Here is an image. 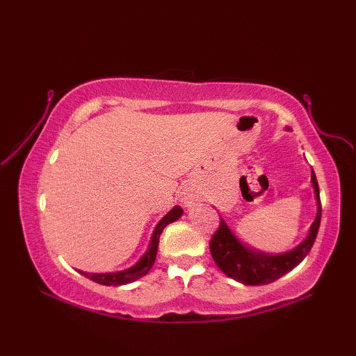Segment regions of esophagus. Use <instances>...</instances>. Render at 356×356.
I'll return each instance as SVG.
<instances>
[{"mask_svg": "<svg viewBox=\"0 0 356 356\" xmlns=\"http://www.w3.org/2000/svg\"><path fill=\"white\" fill-rule=\"evenodd\" d=\"M180 197H182V203L185 207H191L194 202L199 200V194L195 193L194 190H188V188H185Z\"/></svg>", "mask_w": 356, "mask_h": 356, "instance_id": "obj_1", "label": "esophagus"}]
</instances>
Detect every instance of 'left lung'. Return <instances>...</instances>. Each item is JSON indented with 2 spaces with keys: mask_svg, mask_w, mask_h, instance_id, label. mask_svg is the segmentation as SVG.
Here are the masks:
<instances>
[{
  "mask_svg": "<svg viewBox=\"0 0 356 356\" xmlns=\"http://www.w3.org/2000/svg\"><path fill=\"white\" fill-rule=\"evenodd\" d=\"M286 130L289 131L291 128L286 127ZM311 184L316 202V216L311 228H309L306 238L300 245L292 248L291 251L280 254L263 252L243 243L234 234L228 223L220 218V228L214 234L209 243L211 255H213L218 269L241 284L261 286L275 282L287 272H291L295 266H298L312 249L321 222L320 190L314 170L311 171Z\"/></svg>",
  "mask_w": 356,
  "mask_h": 356,
  "instance_id": "obj_1",
  "label": "left lung"
}]
</instances>
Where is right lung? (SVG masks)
<instances>
[{
  "label": "right lung",
  "instance_id": "add662e5",
  "mask_svg": "<svg viewBox=\"0 0 356 356\" xmlns=\"http://www.w3.org/2000/svg\"><path fill=\"white\" fill-rule=\"evenodd\" d=\"M182 214H184L182 208L174 207L171 211H168V214H165L162 217V220L156 225V228L153 231V236H151L147 252L143 254L139 259V261L133 264L131 268H127L124 270H118V272H101V274H95V272H84V270H78V272L84 277L93 280L95 283H99L104 286H122V284L136 282V280H139L140 277L147 275L149 269L153 268V264L156 261L157 248H159V237H161V234L165 229V226L179 220V218L182 217Z\"/></svg>",
  "mask_w": 356,
  "mask_h": 356
}]
</instances>
